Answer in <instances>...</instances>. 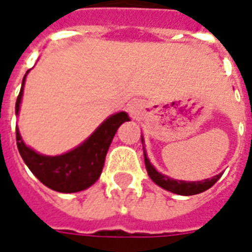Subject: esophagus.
I'll use <instances>...</instances> for the list:
<instances>
[{
	"label": "esophagus",
	"mask_w": 252,
	"mask_h": 252,
	"mask_svg": "<svg viewBox=\"0 0 252 252\" xmlns=\"http://www.w3.org/2000/svg\"><path fill=\"white\" fill-rule=\"evenodd\" d=\"M130 111L135 112V106H134V104H133V106H130Z\"/></svg>",
	"instance_id": "obj_1"
}]
</instances>
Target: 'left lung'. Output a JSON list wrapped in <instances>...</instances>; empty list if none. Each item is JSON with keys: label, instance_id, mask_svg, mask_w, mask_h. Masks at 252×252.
Segmentation results:
<instances>
[{"label": "left lung", "instance_id": "left-lung-1", "mask_svg": "<svg viewBox=\"0 0 252 252\" xmlns=\"http://www.w3.org/2000/svg\"><path fill=\"white\" fill-rule=\"evenodd\" d=\"M144 158H145V167L148 171V175L151 176V179L158 185V186L163 187L165 190H168L175 194H179V195H194V194H199V192L206 191L208 189L215 185L217 180L220 179V175H216L212 179L202 180V182H185V180H174L161 175L158 172L156 169L153 168V165L149 163V160L146 158V155L144 153Z\"/></svg>", "mask_w": 252, "mask_h": 252}]
</instances>
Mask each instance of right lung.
<instances>
[{
	"label": "right lung",
	"mask_w": 252,
	"mask_h": 252,
	"mask_svg": "<svg viewBox=\"0 0 252 252\" xmlns=\"http://www.w3.org/2000/svg\"><path fill=\"white\" fill-rule=\"evenodd\" d=\"M26 76L23 78V85ZM23 87L16 100V114L20 108ZM126 112H118L101 123L88 140L76 149L61 156H42L23 142L16 129V141L24 163L32 174L51 190L60 192H77L92 186L99 179L106 155L118 127L127 122Z\"/></svg>",
	"instance_id": "obj_1"
}]
</instances>
